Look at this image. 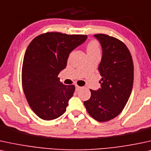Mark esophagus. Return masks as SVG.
<instances>
[{
    "mask_svg": "<svg viewBox=\"0 0 151 151\" xmlns=\"http://www.w3.org/2000/svg\"><path fill=\"white\" fill-rule=\"evenodd\" d=\"M81 88V87L79 86H75V91H79Z\"/></svg>",
    "mask_w": 151,
    "mask_h": 151,
    "instance_id": "1",
    "label": "esophagus"
}]
</instances>
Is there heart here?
Masks as SVG:
<instances>
[{"label": "heart", "mask_w": 151, "mask_h": 151, "mask_svg": "<svg viewBox=\"0 0 151 151\" xmlns=\"http://www.w3.org/2000/svg\"><path fill=\"white\" fill-rule=\"evenodd\" d=\"M87 51L88 53L99 51V46L98 42L95 41L91 42L87 46Z\"/></svg>", "instance_id": "obj_1"}]
</instances>
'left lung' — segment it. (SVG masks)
<instances>
[{"label": "left lung", "mask_w": 151, "mask_h": 151, "mask_svg": "<svg viewBox=\"0 0 151 151\" xmlns=\"http://www.w3.org/2000/svg\"><path fill=\"white\" fill-rule=\"evenodd\" d=\"M94 37L102 50L98 67L101 87L91 90V98L83 104L95 120L106 122L116 117L126 105L132 90L134 66L130 52L123 42L104 34Z\"/></svg>", "instance_id": "obj_1"}]
</instances>
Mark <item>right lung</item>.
I'll use <instances>...</instances> for the list:
<instances>
[{
	"label": "right lung",
	"instance_id": "right-lung-1",
	"mask_svg": "<svg viewBox=\"0 0 151 151\" xmlns=\"http://www.w3.org/2000/svg\"><path fill=\"white\" fill-rule=\"evenodd\" d=\"M87 37L52 32L37 36L28 45L22 66L23 89L30 108L42 119H56L66 111L75 86L63 84L58 75L70 53Z\"/></svg>",
	"mask_w": 151,
	"mask_h": 151
}]
</instances>
